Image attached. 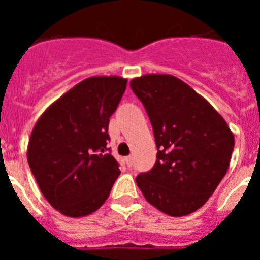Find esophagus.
Instances as JSON below:
<instances>
[{
    "mask_svg": "<svg viewBox=\"0 0 260 260\" xmlns=\"http://www.w3.org/2000/svg\"><path fill=\"white\" fill-rule=\"evenodd\" d=\"M126 165H127L128 168L133 167V156H127V157H126Z\"/></svg>",
    "mask_w": 260,
    "mask_h": 260,
    "instance_id": "34e87169",
    "label": "esophagus"
}]
</instances>
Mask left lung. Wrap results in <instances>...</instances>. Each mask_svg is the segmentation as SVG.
<instances>
[{
  "mask_svg": "<svg viewBox=\"0 0 260 260\" xmlns=\"http://www.w3.org/2000/svg\"><path fill=\"white\" fill-rule=\"evenodd\" d=\"M152 125L157 155L137 176L148 203L186 216L208 201L226 174L234 137L212 105L173 75L148 74L130 82Z\"/></svg>",
  "mask_w": 260,
  "mask_h": 260,
  "instance_id": "1",
  "label": "left lung"
}]
</instances>
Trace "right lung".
Returning a JSON list of instances; mask_svg holds the SVG:
<instances>
[{
	"instance_id": "right-lung-1",
	"label": "right lung",
	"mask_w": 260,
	"mask_h": 260,
	"mask_svg": "<svg viewBox=\"0 0 260 260\" xmlns=\"http://www.w3.org/2000/svg\"><path fill=\"white\" fill-rule=\"evenodd\" d=\"M126 83L119 77L84 79L53 103L32 130L31 172L45 199L65 216L99 210L121 173L107 147L108 126Z\"/></svg>"
}]
</instances>
